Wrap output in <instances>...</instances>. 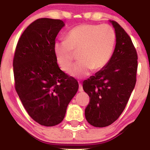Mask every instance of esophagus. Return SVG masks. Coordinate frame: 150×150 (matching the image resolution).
I'll return each mask as SVG.
<instances>
[{
    "mask_svg": "<svg viewBox=\"0 0 150 150\" xmlns=\"http://www.w3.org/2000/svg\"><path fill=\"white\" fill-rule=\"evenodd\" d=\"M79 91H80V92H82V91H83V85H82V84H81V83L79 84Z\"/></svg>",
    "mask_w": 150,
    "mask_h": 150,
    "instance_id": "obj_1",
    "label": "esophagus"
}]
</instances>
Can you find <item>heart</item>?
I'll return each mask as SVG.
<instances>
[{
	"instance_id": "b5f03b06",
	"label": "heart",
	"mask_w": 150,
	"mask_h": 150,
	"mask_svg": "<svg viewBox=\"0 0 150 150\" xmlns=\"http://www.w3.org/2000/svg\"><path fill=\"white\" fill-rule=\"evenodd\" d=\"M116 35L108 24H83L76 26L65 35V40L54 43V52L59 67L68 71L79 52V61L71 69V76L82 78L93 69L104 68L111 58Z\"/></svg>"
}]
</instances>
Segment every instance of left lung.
I'll return each instance as SVG.
<instances>
[{"label": "left lung", "instance_id": "1", "mask_svg": "<svg viewBox=\"0 0 150 150\" xmlns=\"http://www.w3.org/2000/svg\"><path fill=\"white\" fill-rule=\"evenodd\" d=\"M116 45L108 64L83 83L90 100L85 110L86 120L95 127L112 124L121 115L137 81L138 56L132 40L115 21Z\"/></svg>", "mask_w": 150, "mask_h": 150}]
</instances>
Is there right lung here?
Wrapping results in <instances>:
<instances>
[{
    "label": "right lung",
    "mask_w": 150,
    "mask_h": 150,
    "mask_svg": "<svg viewBox=\"0 0 150 150\" xmlns=\"http://www.w3.org/2000/svg\"><path fill=\"white\" fill-rule=\"evenodd\" d=\"M62 20L39 18L24 30L13 60L15 89L28 114L44 126L62 122L79 89L74 78L59 68L54 52Z\"/></svg>",
    "instance_id": "obj_1"
}]
</instances>
